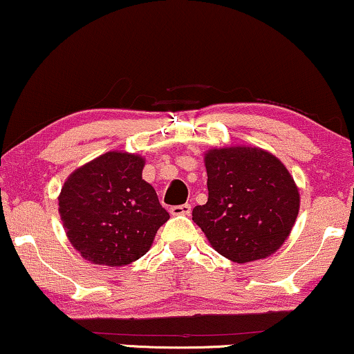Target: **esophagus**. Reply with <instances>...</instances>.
I'll return each instance as SVG.
<instances>
[{"label":"esophagus","instance_id":"esophagus-1","mask_svg":"<svg viewBox=\"0 0 354 354\" xmlns=\"http://www.w3.org/2000/svg\"><path fill=\"white\" fill-rule=\"evenodd\" d=\"M171 216H189L191 214V205L189 204H181V205H173L169 209Z\"/></svg>","mask_w":354,"mask_h":354}]
</instances>
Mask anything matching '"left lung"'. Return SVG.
<instances>
[{"mask_svg": "<svg viewBox=\"0 0 354 354\" xmlns=\"http://www.w3.org/2000/svg\"><path fill=\"white\" fill-rule=\"evenodd\" d=\"M209 198L192 209L217 253L234 263L271 257L296 223L301 194L279 158L258 147H223L204 153Z\"/></svg>", "mask_w": 354, "mask_h": 354, "instance_id": "left-lung-1", "label": "left lung"}]
</instances>
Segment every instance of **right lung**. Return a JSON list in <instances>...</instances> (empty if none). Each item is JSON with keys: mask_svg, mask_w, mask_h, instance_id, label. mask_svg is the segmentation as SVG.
<instances>
[{"mask_svg": "<svg viewBox=\"0 0 354 354\" xmlns=\"http://www.w3.org/2000/svg\"><path fill=\"white\" fill-rule=\"evenodd\" d=\"M145 158L107 151L75 169L58 196L73 248L93 265L125 266L149 252L169 218L153 186L142 180Z\"/></svg>", "mask_w": 354, "mask_h": 354, "instance_id": "1", "label": "right lung"}]
</instances>
